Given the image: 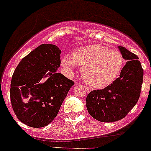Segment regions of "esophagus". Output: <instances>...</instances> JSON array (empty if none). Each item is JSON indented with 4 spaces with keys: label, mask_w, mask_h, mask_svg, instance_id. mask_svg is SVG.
I'll list each match as a JSON object with an SVG mask.
<instances>
[{
    "label": "esophagus",
    "mask_w": 151,
    "mask_h": 151,
    "mask_svg": "<svg viewBox=\"0 0 151 151\" xmlns=\"http://www.w3.org/2000/svg\"><path fill=\"white\" fill-rule=\"evenodd\" d=\"M83 88H84L85 91V92L87 93H89L91 92V90L89 88H87V87H85V86H83Z\"/></svg>",
    "instance_id": "34e87169"
}]
</instances>
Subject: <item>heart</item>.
I'll use <instances>...</instances> for the list:
<instances>
[{
	"label": "heart",
	"instance_id": "b5f03b06",
	"mask_svg": "<svg viewBox=\"0 0 151 151\" xmlns=\"http://www.w3.org/2000/svg\"><path fill=\"white\" fill-rule=\"evenodd\" d=\"M65 69L73 73L77 65L82 66V77L91 87L101 89L116 80L122 72L125 60L119 52L98 44L79 47L73 55L66 54L61 60Z\"/></svg>",
	"mask_w": 151,
	"mask_h": 151
}]
</instances>
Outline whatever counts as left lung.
<instances>
[{
    "mask_svg": "<svg viewBox=\"0 0 151 151\" xmlns=\"http://www.w3.org/2000/svg\"><path fill=\"white\" fill-rule=\"evenodd\" d=\"M126 65L114 83L104 89L95 90L86 98L90 115L97 121L110 123L124 118L139 98L143 69L138 57L124 47H118Z\"/></svg>",
    "mask_w": 151,
    "mask_h": 151,
    "instance_id": "left-lung-1",
    "label": "left lung"
}]
</instances>
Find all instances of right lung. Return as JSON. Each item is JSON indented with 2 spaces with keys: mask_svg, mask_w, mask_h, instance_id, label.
Instances as JSON below:
<instances>
[{
  "mask_svg": "<svg viewBox=\"0 0 151 151\" xmlns=\"http://www.w3.org/2000/svg\"><path fill=\"white\" fill-rule=\"evenodd\" d=\"M60 55L56 45H40L19 62L12 76V108L18 119L30 127L50 124L74 84L56 72L60 65Z\"/></svg>",
  "mask_w": 151,
  "mask_h": 151,
  "instance_id": "1",
  "label": "right lung"
}]
</instances>
